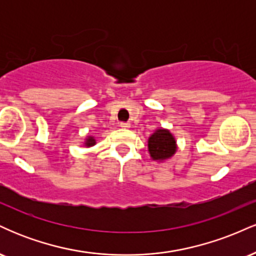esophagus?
<instances>
[{
    "instance_id": "34e87169",
    "label": "esophagus",
    "mask_w": 256,
    "mask_h": 256,
    "mask_svg": "<svg viewBox=\"0 0 256 256\" xmlns=\"http://www.w3.org/2000/svg\"><path fill=\"white\" fill-rule=\"evenodd\" d=\"M131 126L130 122H120V128H128Z\"/></svg>"
}]
</instances>
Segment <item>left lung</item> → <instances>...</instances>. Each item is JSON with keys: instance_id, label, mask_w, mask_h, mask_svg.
<instances>
[{"instance_id": "left-lung-1", "label": "left lung", "mask_w": 256, "mask_h": 256, "mask_svg": "<svg viewBox=\"0 0 256 256\" xmlns=\"http://www.w3.org/2000/svg\"><path fill=\"white\" fill-rule=\"evenodd\" d=\"M176 137L168 128H158L148 138V152L152 161L161 164L177 152Z\"/></svg>"}]
</instances>
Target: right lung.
Returning a JSON list of instances; mask_svg holds the SVG:
<instances>
[{"instance_id": "1", "label": "right lung", "mask_w": 256, "mask_h": 256, "mask_svg": "<svg viewBox=\"0 0 256 256\" xmlns=\"http://www.w3.org/2000/svg\"><path fill=\"white\" fill-rule=\"evenodd\" d=\"M96 144V140L94 136H86L84 140V146L86 148H90V146H94Z\"/></svg>"}]
</instances>
